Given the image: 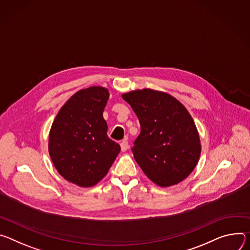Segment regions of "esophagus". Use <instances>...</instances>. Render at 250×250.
Segmentation results:
<instances>
[{
	"instance_id": "obj_1",
	"label": "esophagus",
	"mask_w": 250,
	"mask_h": 250,
	"mask_svg": "<svg viewBox=\"0 0 250 250\" xmlns=\"http://www.w3.org/2000/svg\"><path fill=\"white\" fill-rule=\"evenodd\" d=\"M120 146H121V151H122V152H125V151H127V150L129 149V143H128V141H126V140H123V141L120 143Z\"/></svg>"
}]
</instances>
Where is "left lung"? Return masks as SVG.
Instances as JSON below:
<instances>
[{
    "instance_id": "left-lung-1",
    "label": "left lung",
    "mask_w": 250,
    "mask_h": 250,
    "mask_svg": "<svg viewBox=\"0 0 250 250\" xmlns=\"http://www.w3.org/2000/svg\"><path fill=\"white\" fill-rule=\"evenodd\" d=\"M141 133L132 152L145 175L160 187L184 181L201 155L199 132L188 111L172 95L152 89L124 93Z\"/></svg>"
}]
</instances>
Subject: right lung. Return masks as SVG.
<instances>
[{
  "instance_id": "add662e5",
  "label": "right lung",
  "mask_w": 250,
  "mask_h": 250,
  "mask_svg": "<svg viewBox=\"0 0 250 250\" xmlns=\"http://www.w3.org/2000/svg\"><path fill=\"white\" fill-rule=\"evenodd\" d=\"M108 89L92 86L73 94L55 117L48 152L55 169L66 181L89 188L108 173L121 148L107 136L103 111Z\"/></svg>"
}]
</instances>
